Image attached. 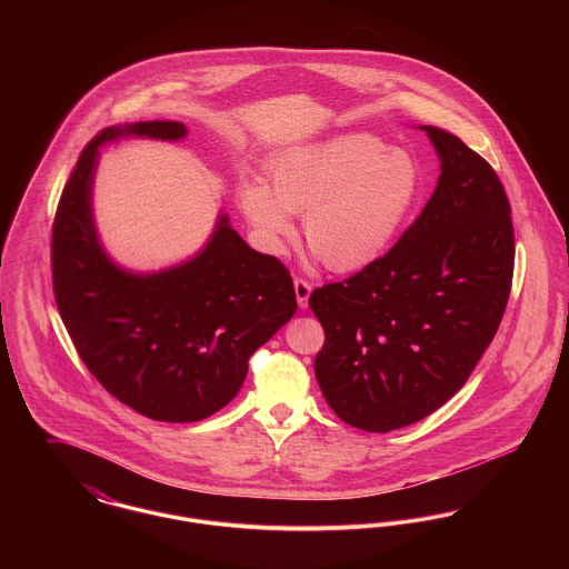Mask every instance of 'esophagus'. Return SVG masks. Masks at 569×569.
I'll return each mask as SVG.
<instances>
[{"label":"esophagus","instance_id":"1","mask_svg":"<svg viewBox=\"0 0 569 569\" xmlns=\"http://www.w3.org/2000/svg\"><path fill=\"white\" fill-rule=\"evenodd\" d=\"M295 292H297L298 307L305 309L309 302V295H311V283L302 277H295Z\"/></svg>","mask_w":569,"mask_h":569}]
</instances>
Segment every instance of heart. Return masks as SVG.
<instances>
[{
	"mask_svg": "<svg viewBox=\"0 0 569 569\" xmlns=\"http://www.w3.org/2000/svg\"><path fill=\"white\" fill-rule=\"evenodd\" d=\"M271 188L247 181L241 207L272 251L295 239L292 216L326 269L356 272L371 267L397 241L418 207L425 177L401 149H386L371 134L332 136L292 147L269 166Z\"/></svg>",
	"mask_w": 569,
	"mask_h": 569,
	"instance_id": "heart-1",
	"label": "heart"
}]
</instances>
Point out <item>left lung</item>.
<instances>
[{
    "mask_svg": "<svg viewBox=\"0 0 569 569\" xmlns=\"http://www.w3.org/2000/svg\"><path fill=\"white\" fill-rule=\"evenodd\" d=\"M441 162L431 200L395 247L309 297L325 328L316 378L350 427L388 433L452 399L501 325L515 228L492 166L459 136L420 126Z\"/></svg>",
    "mask_w": 569,
    "mask_h": 569,
    "instance_id": "obj_1",
    "label": "left lung"
}]
</instances>
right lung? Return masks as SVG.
Segmentation results:
<instances>
[{"label": "right lung", "mask_w": 569, "mask_h": 569, "mask_svg": "<svg viewBox=\"0 0 569 569\" xmlns=\"http://www.w3.org/2000/svg\"><path fill=\"white\" fill-rule=\"evenodd\" d=\"M179 121L107 128L82 149L53 221V292L82 362L114 399L160 422H198L228 406L249 358L297 311L295 283L219 216L204 249L168 271H123L91 213L98 147L119 136L179 140Z\"/></svg>", "instance_id": "obj_1"}]
</instances>
